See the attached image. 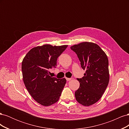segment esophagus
I'll return each instance as SVG.
<instances>
[{"label":"esophagus","mask_w":129,"mask_h":129,"mask_svg":"<svg viewBox=\"0 0 129 129\" xmlns=\"http://www.w3.org/2000/svg\"><path fill=\"white\" fill-rule=\"evenodd\" d=\"M66 80H67V81H71L72 80V78H67V77H66Z\"/></svg>","instance_id":"1"}]
</instances>
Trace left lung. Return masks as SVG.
<instances>
[{
	"instance_id": "obj_1",
	"label": "left lung",
	"mask_w": 129,
	"mask_h": 129,
	"mask_svg": "<svg viewBox=\"0 0 129 129\" xmlns=\"http://www.w3.org/2000/svg\"><path fill=\"white\" fill-rule=\"evenodd\" d=\"M71 48L77 54L82 68L85 70L84 76L77 79L80 85L75 92V99L84 106H90L101 98L108 85V58L100 47L93 42H83Z\"/></svg>"
}]
</instances>
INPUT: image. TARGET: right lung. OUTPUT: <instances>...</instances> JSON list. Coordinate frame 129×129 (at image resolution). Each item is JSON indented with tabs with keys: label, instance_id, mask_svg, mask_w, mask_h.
<instances>
[{
	"label": "right lung",
	"instance_id": "add662e5",
	"mask_svg": "<svg viewBox=\"0 0 129 129\" xmlns=\"http://www.w3.org/2000/svg\"><path fill=\"white\" fill-rule=\"evenodd\" d=\"M68 45L46 44L31 49L22 62L21 70L25 87L33 99L44 106L58 101L66 83L65 78L49 75V69L57 65L58 57Z\"/></svg>",
	"mask_w": 129,
	"mask_h": 129
}]
</instances>
